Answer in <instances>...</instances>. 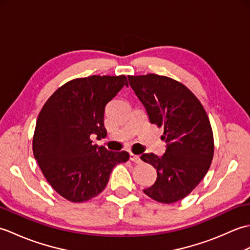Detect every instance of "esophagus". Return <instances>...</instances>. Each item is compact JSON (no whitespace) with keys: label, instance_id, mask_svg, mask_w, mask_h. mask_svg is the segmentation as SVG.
<instances>
[{"label":"esophagus","instance_id":"obj_1","mask_svg":"<svg viewBox=\"0 0 250 250\" xmlns=\"http://www.w3.org/2000/svg\"><path fill=\"white\" fill-rule=\"evenodd\" d=\"M130 160L131 161H133L134 163H141V158H140V156H137V155H134V153H130Z\"/></svg>","mask_w":250,"mask_h":250}]
</instances>
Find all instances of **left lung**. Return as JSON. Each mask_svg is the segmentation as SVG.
I'll return each instance as SVG.
<instances>
[{"label": "left lung", "instance_id": "8db88e82", "mask_svg": "<svg viewBox=\"0 0 250 250\" xmlns=\"http://www.w3.org/2000/svg\"><path fill=\"white\" fill-rule=\"evenodd\" d=\"M148 118L159 128L167 149L161 157L143 153L141 159L157 169V179L144 193L164 204L187 196L206 175L214 156L210 122L199 99L177 81L157 74L128 76Z\"/></svg>", "mask_w": 250, "mask_h": 250}]
</instances>
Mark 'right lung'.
I'll list each match as a JSON object with an SVG mask.
<instances>
[{
	"instance_id": "obj_1",
	"label": "right lung",
	"mask_w": 250,
	"mask_h": 250,
	"mask_svg": "<svg viewBox=\"0 0 250 250\" xmlns=\"http://www.w3.org/2000/svg\"><path fill=\"white\" fill-rule=\"evenodd\" d=\"M124 86L125 75H92L67 82L46 101L37 117L33 153L47 182L63 198L82 203L100 194L126 151L92 144L104 139L105 106Z\"/></svg>"
}]
</instances>
